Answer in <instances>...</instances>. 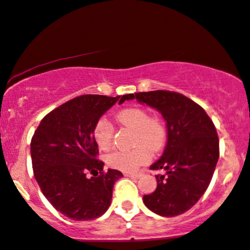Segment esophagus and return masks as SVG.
<instances>
[{"label":"esophagus","instance_id":"34e87169","mask_svg":"<svg viewBox=\"0 0 250 250\" xmlns=\"http://www.w3.org/2000/svg\"><path fill=\"white\" fill-rule=\"evenodd\" d=\"M125 175L130 178H140L141 177V173H133V172H131V173H125Z\"/></svg>","mask_w":250,"mask_h":250}]
</instances>
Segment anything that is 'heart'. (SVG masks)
<instances>
[{
    "instance_id": "heart-1",
    "label": "heart",
    "mask_w": 250,
    "mask_h": 250,
    "mask_svg": "<svg viewBox=\"0 0 250 250\" xmlns=\"http://www.w3.org/2000/svg\"><path fill=\"white\" fill-rule=\"evenodd\" d=\"M119 125L134 130V145L131 150H115L106 156V163L112 168L130 172L150 159V150L156 152L163 147L166 130L163 122L150 117L147 110L131 106L119 111L115 116ZM94 139L101 149H109L114 140V127L110 121L102 117L96 122Z\"/></svg>"
}]
</instances>
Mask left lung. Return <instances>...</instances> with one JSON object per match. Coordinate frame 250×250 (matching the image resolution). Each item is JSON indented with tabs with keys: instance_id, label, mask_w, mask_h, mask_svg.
Wrapping results in <instances>:
<instances>
[{
	"instance_id": "8db88e82",
	"label": "left lung",
	"mask_w": 250,
	"mask_h": 250,
	"mask_svg": "<svg viewBox=\"0 0 250 250\" xmlns=\"http://www.w3.org/2000/svg\"><path fill=\"white\" fill-rule=\"evenodd\" d=\"M136 98L161 112L167 122V145L163 156L149 167L163 169L155 175V191L145 194L153 212L174 217L190 210L207 191L219 156L217 130L199 104L168 90L123 95L120 103Z\"/></svg>"
}]
</instances>
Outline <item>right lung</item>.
Here are the masks:
<instances>
[{"label":"right lung","instance_id":"right-lung-1","mask_svg":"<svg viewBox=\"0 0 250 250\" xmlns=\"http://www.w3.org/2000/svg\"><path fill=\"white\" fill-rule=\"evenodd\" d=\"M119 100L120 96H78L48 112L34 131L31 155L35 180L47 201L68 218L95 219L110 205L112 188L122 173L103 171L94 128Z\"/></svg>","mask_w":250,"mask_h":250}]
</instances>
